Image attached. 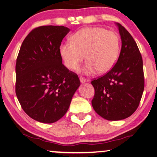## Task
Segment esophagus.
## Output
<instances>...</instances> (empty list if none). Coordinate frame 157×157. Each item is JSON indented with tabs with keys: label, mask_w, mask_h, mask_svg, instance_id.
Wrapping results in <instances>:
<instances>
[{
	"label": "esophagus",
	"mask_w": 157,
	"mask_h": 157,
	"mask_svg": "<svg viewBox=\"0 0 157 157\" xmlns=\"http://www.w3.org/2000/svg\"><path fill=\"white\" fill-rule=\"evenodd\" d=\"M79 80H80L82 83H84V82H86V79L84 78H82V77H80V78H79Z\"/></svg>",
	"instance_id": "1"
}]
</instances>
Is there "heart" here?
I'll return each mask as SVG.
<instances>
[{"mask_svg": "<svg viewBox=\"0 0 157 157\" xmlns=\"http://www.w3.org/2000/svg\"><path fill=\"white\" fill-rule=\"evenodd\" d=\"M120 52V39L112 31L100 27L82 29L71 37V42L60 45L59 54L66 67L74 71L83 59L87 62L79 68L84 75H92L98 71H110L118 59Z\"/></svg>", "mask_w": 157, "mask_h": 157, "instance_id": "obj_1", "label": "heart"}]
</instances>
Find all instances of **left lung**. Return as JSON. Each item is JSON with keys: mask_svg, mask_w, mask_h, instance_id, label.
<instances>
[{"mask_svg": "<svg viewBox=\"0 0 157 157\" xmlns=\"http://www.w3.org/2000/svg\"><path fill=\"white\" fill-rule=\"evenodd\" d=\"M122 46L113 67L91 82L95 89L91 103L98 115L108 121L129 117L139 107L144 90L143 59L132 36L120 23H116Z\"/></svg>", "mask_w": 157, "mask_h": 157, "instance_id": "8db88e82", "label": "left lung"}]
</instances>
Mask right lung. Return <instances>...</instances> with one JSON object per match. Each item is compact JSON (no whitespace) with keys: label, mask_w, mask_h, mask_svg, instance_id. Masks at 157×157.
<instances>
[{"label":"right lung","mask_w":157,"mask_h":157,"mask_svg":"<svg viewBox=\"0 0 157 157\" xmlns=\"http://www.w3.org/2000/svg\"><path fill=\"white\" fill-rule=\"evenodd\" d=\"M70 29L45 25L34 28L23 41L16 63V94L34 120L53 123L65 115L80 85L77 74L62 63L61 43Z\"/></svg>","instance_id":"obj_1"}]
</instances>
